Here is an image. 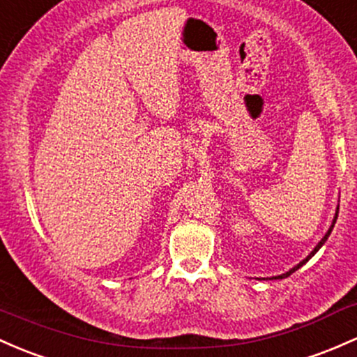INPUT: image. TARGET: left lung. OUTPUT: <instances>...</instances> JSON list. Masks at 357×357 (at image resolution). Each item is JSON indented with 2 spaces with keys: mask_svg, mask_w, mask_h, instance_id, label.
I'll use <instances>...</instances> for the list:
<instances>
[{
  "mask_svg": "<svg viewBox=\"0 0 357 357\" xmlns=\"http://www.w3.org/2000/svg\"><path fill=\"white\" fill-rule=\"evenodd\" d=\"M337 216H339V206H337V209H335V216H333V220H332V225H331V228H328V231H327V233H325V236H324V238H321L320 241H318V245H317V247H315V248H313V250H312V252H310V254H308V257H306V259H303V260H301V262H300V264H298V266H294V267H293V269H289V271H287V272H284V274H281V275H274V278H271V279H284V278H287V275H291V274H293V272H294V271H298V269H300V267H301V266H305V264H306V262H308V260H310V259H312V257H313V255H315L318 250H320V248H321V245H324V243H325V241H327V240H328V236H331V233H332V229H333V225H335V221H337Z\"/></svg>",
  "mask_w": 357,
  "mask_h": 357,
  "instance_id": "8db88e82",
  "label": "left lung"
}]
</instances>
